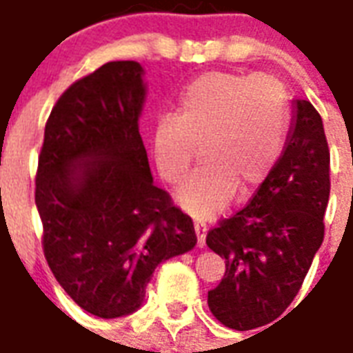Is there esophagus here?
Masks as SVG:
<instances>
[{"mask_svg": "<svg viewBox=\"0 0 353 353\" xmlns=\"http://www.w3.org/2000/svg\"><path fill=\"white\" fill-rule=\"evenodd\" d=\"M194 231H196V239H198V246H200V248H203V246H205L207 225L201 224V222H196V224H194Z\"/></svg>", "mask_w": 353, "mask_h": 353, "instance_id": "obj_1", "label": "esophagus"}]
</instances>
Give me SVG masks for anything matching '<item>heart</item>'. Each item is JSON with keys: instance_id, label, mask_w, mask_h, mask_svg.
Returning a JSON list of instances; mask_svg holds the SVG:
<instances>
[{"instance_id": "obj_1", "label": "heart", "mask_w": 353, "mask_h": 353, "mask_svg": "<svg viewBox=\"0 0 353 353\" xmlns=\"http://www.w3.org/2000/svg\"><path fill=\"white\" fill-rule=\"evenodd\" d=\"M285 129L287 96L278 79L207 72L183 92L177 117L157 123L153 159L159 176L177 185L201 146L205 163L183 183L176 201L207 220L225 209L236 187L250 194L265 183L278 163Z\"/></svg>"}]
</instances>
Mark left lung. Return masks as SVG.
Listing matches in <instances>:
<instances>
[{
	"label": "left lung",
	"mask_w": 353,
	"mask_h": 353,
	"mask_svg": "<svg viewBox=\"0 0 353 353\" xmlns=\"http://www.w3.org/2000/svg\"><path fill=\"white\" fill-rule=\"evenodd\" d=\"M330 200V148L324 123L307 99H292L283 152L250 203L207 233L225 259L209 290L211 313L231 330L266 326L289 307L324 241Z\"/></svg>",
	"instance_id": "left-lung-1"
}]
</instances>
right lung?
<instances>
[{"label": "right lung", "instance_id": "1", "mask_svg": "<svg viewBox=\"0 0 353 353\" xmlns=\"http://www.w3.org/2000/svg\"><path fill=\"white\" fill-rule=\"evenodd\" d=\"M146 96L141 63L112 61L74 83L46 123L34 192L46 261L99 319L137 311L155 268L196 246L190 216L153 185L139 133Z\"/></svg>", "mask_w": 353, "mask_h": 353}]
</instances>
